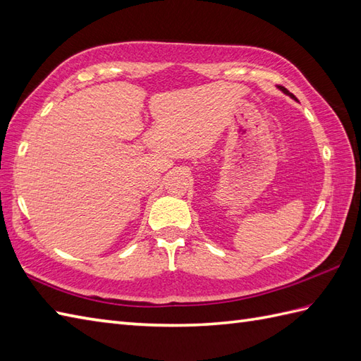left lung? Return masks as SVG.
I'll return each mask as SVG.
<instances>
[{"label": "left lung", "instance_id": "8db88e82", "mask_svg": "<svg viewBox=\"0 0 361 361\" xmlns=\"http://www.w3.org/2000/svg\"><path fill=\"white\" fill-rule=\"evenodd\" d=\"M279 89H280V90H282V92H283L285 94H288V96H289V98H291V99L297 101V98H295V96H294V94H293L291 92H289V90H286V89H285V87H282V85H279Z\"/></svg>", "mask_w": 361, "mask_h": 361}]
</instances>
